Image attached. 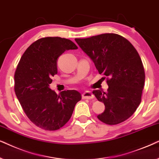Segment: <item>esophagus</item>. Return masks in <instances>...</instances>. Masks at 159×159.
I'll return each instance as SVG.
<instances>
[{
    "label": "esophagus",
    "mask_w": 159,
    "mask_h": 159,
    "mask_svg": "<svg viewBox=\"0 0 159 159\" xmlns=\"http://www.w3.org/2000/svg\"><path fill=\"white\" fill-rule=\"evenodd\" d=\"M82 98L83 99H91L94 98V95L92 94L91 92H89V91H86V92H84L83 94H82Z\"/></svg>",
    "instance_id": "obj_1"
}]
</instances>
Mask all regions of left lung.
Here are the masks:
<instances>
[{
	"mask_svg": "<svg viewBox=\"0 0 159 159\" xmlns=\"http://www.w3.org/2000/svg\"><path fill=\"white\" fill-rule=\"evenodd\" d=\"M75 41L99 73L107 77V92L93 91L105 106V111L97 116L98 119L109 125L128 119L140 104L145 84V70L138 52L127 39L115 33Z\"/></svg>",
	"mask_w": 159,
	"mask_h": 159,
	"instance_id": "left-lung-1",
	"label": "left lung"
}]
</instances>
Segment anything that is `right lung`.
Returning a JSON list of instances; mask_svg holds the SVG:
<instances>
[{"label": "right lung", "mask_w": 159, "mask_h": 159, "mask_svg": "<svg viewBox=\"0 0 159 159\" xmlns=\"http://www.w3.org/2000/svg\"><path fill=\"white\" fill-rule=\"evenodd\" d=\"M73 41L46 37L31 44L21 57L14 74V91L23 111L35 125L45 130L62 127L70 118L81 95L67 90L57 95L49 85L57 73V59L67 50L77 49Z\"/></svg>", "instance_id": "right-lung-1"}]
</instances>
